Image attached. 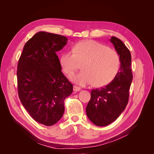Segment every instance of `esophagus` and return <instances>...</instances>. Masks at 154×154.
I'll list each match as a JSON object with an SVG mask.
<instances>
[{"label": "esophagus", "mask_w": 154, "mask_h": 154, "mask_svg": "<svg viewBox=\"0 0 154 154\" xmlns=\"http://www.w3.org/2000/svg\"><path fill=\"white\" fill-rule=\"evenodd\" d=\"M81 90V88L77 87V86H73V91L74 92H78V91H80Z\"/></svg>", "instance_id": "1"}]
</instances>
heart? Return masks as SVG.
I'll return each instance as SVG.
<instances>
[{"mask_svg": "<svg viewBox=\"0 0 154 154\" xmlns=\"http://www.w3.org/2000/svg\"><path fill=\"white\" fill-rule=\"evenodd\" d=\"M83 63V71L71 76V80L80 85L93 83L96 87L109 84L118 74L120 59L115 51L94 40L80 42L72 51L64 52L60 64L67 74L74 73Z\"/></svg>", "mask_w": 154, "mask_h": 154, "instance_id": "b5f03b06", "label": "heart"}]
</instances>
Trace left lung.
<instances>
[{"mask_svg":"<svg viewBox=\"0 0 154 154\" xmlns=\"http://www.w3.org/2000/svg\"><path fill=\"white\" fill-rule=\"evenodd\" d=\"M110 41L119 56L120 68L109 85L91 91V100L86 107L88 118L98 127L114 122L125 109L133 78L130 51L115 36H111Z\"/></svg>","mask_w":154,"mask_h":154,"instance_id":"left-lung-1","label":"left lung"}]
</instances>
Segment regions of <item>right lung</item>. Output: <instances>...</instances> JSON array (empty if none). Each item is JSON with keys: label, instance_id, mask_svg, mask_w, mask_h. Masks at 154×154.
<instances>
[{"label": "right lung", "instance_id": "obj_1", "mask_svg": "<svg viewBox=\"0 0 154 154\" xmlns=\"http://www.w3.org/2000/svg\"><path fill=\"white\" fill-rule=\"evenodd\" d=\"M68 39L40 31L26 43L17 66L18 93L21 103L36 122L52 126L64 113V100L73 86L62 72L57 54Z\"/></svg>", "mask_w": 154, "mask_h": 154}]
</instances>
